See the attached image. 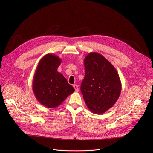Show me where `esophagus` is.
Here are the masks:
<instances>
[{
	"instance_id": "1",
	"label": "esophagus",
	"mask_w": 153,
	"mask_h": 153,
	"mask_svg": "<svg viewBox=\"0 0 153 153\" xmlns=\"http://www.w3.org/2000/svg\"><path fill=\"white\" fill-rule=\"evenodd\" d=\"M73 87L74 88V89L76 91V92H78L79 91V87H78V85H76V84H74L73 85Z\"/></svg>"
}]
</instances>
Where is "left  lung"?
I'll list each match as a JSON object with an SVG mask.
<instances>
[{"instance_id": "left-lung-1", "label": "left lung", "mask_w": 153, "mask_h": 153, "mask_svg": "<svg viewBox=\"0 0 153 153\" xmlns=\"http://www.w3.org/2000/svg\"><path fill=\"white\" fill-rule=\"evenodd\" d=\"M85 77L81 91L85 104L92 113H105L114 105L122 91V84L115 67L96 52L84 60Z\"/></svg>"}]
</instances>
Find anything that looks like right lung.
Returning a JSON list of instances; mask_svg holds the SVG:
<instances>
[{
    "label": "right lung",
    "mask_w": 153,
    "mask_h": 153,
    "mask_svg": "<svg viewBox=\"0 0 153 153\" xmlns=\"http://www.w3.org/2000/svg\"><path fill=\"white\" fill-rule=\"evenodd\" d=\"M61 63L59 56L47 54L39 61L33 76L32 87L35 97L47 108L58 107L75 91L64 76L58 72Z\"/></svg>",
    "instance_id": "1"
}]
</instances>
